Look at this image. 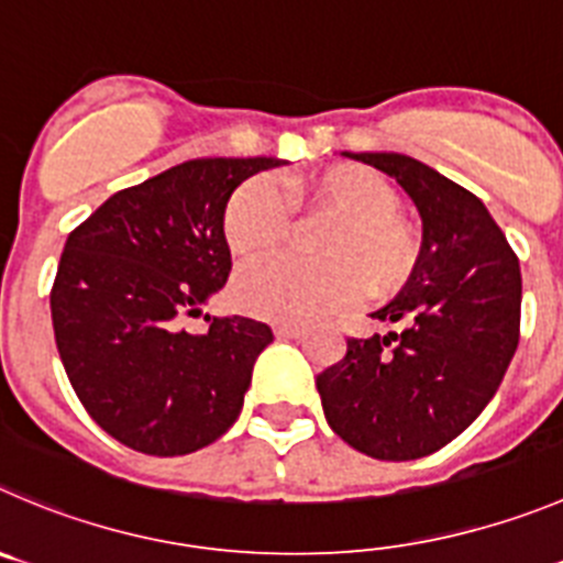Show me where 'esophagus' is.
Here are the masks:
<instances>
[{"label":"esophagus","instance_id":"esophagus-1","mask_svg":"<svg viewBox=\"0 0 563 563\" xmlns=\"http://www.w3.org/2000/svg\"><path fill=\"white\" fill-rule=\"evenodd\" d=\"M275 335L277 339H299V335H302V328H299V324L280 322V324H275Z\"/></svg>","mask_w":563,"mask_h":563}]
</instances>
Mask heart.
Here are the masks:
<instances>
[{"instance_id":"b5f03b06","label":"heart","mask_w":563,"mask_h":563,"mask_svg":"<svg viewBox=\"0 0 563 563\" xmlns=\"http://www.w3.org/2000/svg\"><path fill=\"white\" fill-rule=\"evenodd\" d=\"M283 191L294 208L335 213L322 244L328 261L269 257L235 280V302L275 322H313L355 308L366 291L386 297L413 277L422 255L419 235L397 213V191L377 172L339 163L311 175H288ZM291 208L266 177L246 180L224 208L222 230L235 257H261L286 241Z\"/></svg>"}]
</instances>
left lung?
Here are the masks:
<instances>
[{"label": "left lung", "instance_id": "8db88e82", "mask_svg": "<svg viewBox=\"0 0 563 563\" xmlns=\"http://www.w3.org/2000/svg\"><path fill=\"white\" fill-rule=\"evenodd\" d=\"M350 157L406 188L422 217V255L406 288L372 313L400 322V333L346 339V355L317 388L350 448L377 461L424 459L464 433L500 388L519 344V261L464 186L397 152Z\"/></svg>", "mask_w": 563, "mask_h": 563}]
</instances>
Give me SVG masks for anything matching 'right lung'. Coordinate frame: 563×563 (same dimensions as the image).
Wrapping results in <instances>:
<instances>
[{"instance_id": "1", "label": "right lung", "mask_w": 563, "mask_h": 563, "mask_svg": "<svg viewBox=\"0 0 563 563\" xmlns=\"http://www.w3.org/2000/svg\"><path fill=\"white\" fill-rule=\"evenodd\" d=\"M277 157H197L130 186L68 233L49 306L57 353L88 417L146 455L208 448L239 419L272 328L183 319L228 283L222 219L246 177Z\"/></svg>"}]
</instances>
